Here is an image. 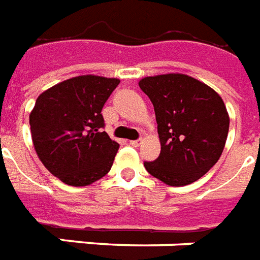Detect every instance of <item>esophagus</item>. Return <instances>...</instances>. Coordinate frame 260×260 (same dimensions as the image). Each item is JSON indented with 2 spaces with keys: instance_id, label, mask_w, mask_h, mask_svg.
Instances as JSON below:
<instances>
[{
  "instance_id": "1",
  "label": "esophagus",
  "mask_w": 260,
  "mask_h": 260,
  "mask_svg": "<svg viewBox=\"0 0 260 260\" xmlns=\"http://www.w3.org/2000/svg\"><path fill=\"white\" fill-rule=\"evenodd\" d=\"M143 142V139H136V140H131V144L134 146V147H139L140 144Z\"/></svg>"
}]
</instances>
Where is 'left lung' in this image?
Segmentation results:
<instances>
[{
	"label": "left lung",
	"mask_w": 260,
	"mask_h": 260,
	"mask_svg": "<svg viewBox=\"0 0 260 260\" xmlns=\"http://www.w3.org/2000/svg\"><path fill=\"white\" fill-rule=\"evenodd\" d=\"M139 87L154 105L161 142L159 156L144 162L146 170L172 187L205 176L219 159L229 132L222 98L181 73L144 77Z\"/></svg>",
	"instance_id": "1"
}]
</instances>
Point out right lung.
I'll return each instance as SVG.
<instances>
[{
  "label": "right lung",
  "instance_id": "1",
  "mask_svg": "<svg viewBox=\"0 0 260 260\" xmlns=\"http://www.w3.org/2000/svg\"><path fill=\"white\" fill-rule=\"evenodd\" d=\"M118 79L77 76L39 95L29 114L39 159L53 176L84 187L108 174L120 144L104 131L102 108Z\"/></svg>",
  "mask_w": 260,
  "mask_h": 260
}]
</instances>
